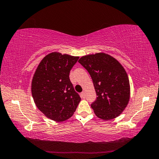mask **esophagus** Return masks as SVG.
<instances>
[{
	"instance_id": "esophagus-1",
	"label": "esophagus",
	"mask_w": 159,
	"mask_h": 159,
	"mask_svg": "<svg viewBox=\"0 0 159 159\" xmlns=\"http://www.w3.org/2000/svg\"><path fill=\"white\" fill-rule=\"evenodd\" d=\"M81 97H82V98H85V97H86V94H85V92H82V93H81Z\"/></svg>"
}]
</instances>
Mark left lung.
I'll return each mask as SVG.
<instances>
[{
	"instance_id": "8db88e82",
	"label": "left lung",
	"mask_w": 159,
	"mask_h": 159,
	"mask_svg": "<svg viewBox=\"0 0 159 159\" xmlns=\"http://www.w3.org/2000/svg\"><path fill=\"white\" fill-rule=\"evenodd\" d=\"M92 77L97 99L91 107L104 120L116 118L123 113L130 97L127 74L113 57L104 53L82 56L78 61Z\"/></svg>"
}]
</instances>
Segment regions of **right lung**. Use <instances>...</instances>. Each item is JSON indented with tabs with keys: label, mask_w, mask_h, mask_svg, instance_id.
<instances>
[{
	"label": "right lung",
	"mask_w": 159,
	"mask_h": 159,
	"mask_svg": "<svg viewBox=\"0 0 159 159\" xmlns=\"http://www.w3.org/2000/svg\"><path fill=\"white\" fill-rule=\"evenodd\" d=\"M78 59V56L53 52L41 60L34 75L33 99L39 110L52 120L69 119L81 101L69 77Z\"/></svg>",
	"instance_id": "add662e5"
}]
</instances>
